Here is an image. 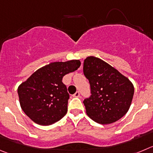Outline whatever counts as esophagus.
I'll return each instance as SVG.
<instances>
[{
  "mask_svg": "<svg viewBox=\"0 0 153 153\" xmlns=\"http://www.w3.org/2000/svg\"><path fill=\"white\" fill-rule=\"evenodd\" d=\"M73 97H80V93L78 92V91H77V92L75 93V94H74Z\"/></svg>",
  "mask_w": 153,
  "mask_h": 153,
  "instance_id": "esophagus-1",
  "label": "esophagus"
}]
</instances>
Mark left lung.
Returning a JSON list of instances; mask_svg holds the SVG:
<instances>
[{
  "instance_id": "8db88e82",
  "label": "left lung",
  "mask_w": 153,
  "mask_h": 153,
  "mask_svg": "<svg viewBox=\"0 0 153 153\" xmlns=\"http://www.w3.org/2000/svg\"><path fill=\"white\" fill-rule=\"evenodd\" d=\"M84 74L91 85V97L84 100L86 113L102 125L113 123L129 110L134 88L127 77L96 56L84 61Z\"/></svg>"
}]
</instances>
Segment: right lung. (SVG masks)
Listing matches in <instances>:
<instances>
[{"mask_svg":"<svg viewBox=\"0 0 153 153\" xmlns=\"http://www.w3.org/2000/svg\"><path fill=\"white\" fill-rule=\"evenodd\" d=\"M80 65L79 59L51 62L22 82L17 91L25 115L40 125H51L59 121L66 114L69 99L62 78Z\"/></svg>","mask_w":153,"mask_h":153,"instance_id":"add662e5","label":"right lung"}]
</instances>
